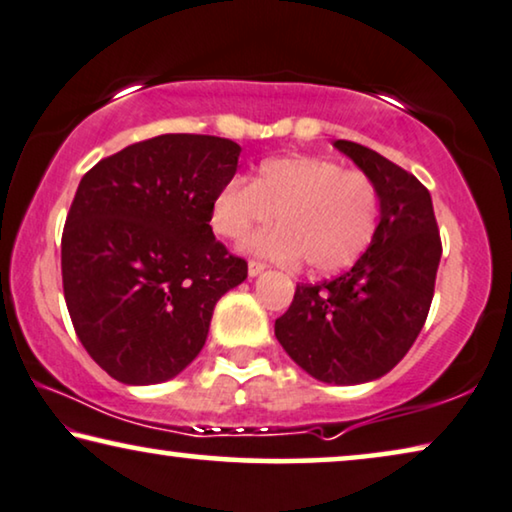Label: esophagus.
<instances>
[{"label":"esophagus","mask_w":512,"mask_h":512,"mask_svg":"<svg viewBox=\"0 0 512 512\" xmlns=\"http://www.w3.org/2000/svg\"><path fill=\"white\" fill-rule=\"evenodd\" d=\"M264 269H266L264 262H257V259H250V262H248V276H250V278L259 276V273H262Z\"/></svg>","instance_id":"1"}]
</instances>
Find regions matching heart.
<instances>
[{
  "mask_svg": "<svg viewBox=\"0 0 512 512\" xmlns=\"http://www.w3.org/2000/svg\"><path fill=\"white\" fill-rule=\"evenodd\" d=\"M380 190L364 171L318 155L273 157L259 164L253 185L232 178L215 194L211 227L225 239H248L246 248L278 262H299L318 273L355 264L371 246L380 225Z\"/></svg>",
  "mask_w": 512,
  "mask_h": 512,
  "instance_id": "b5f03b06",
  "label": "heart"
}]
</instances>
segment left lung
<instances>
[{
  "label": "left lung",
  "instance_id": "1",
  "mask_svg": "<svg viewBox=\"0 0 512 512\" xmlns=\"http://www.w3.org/2000/svg\"><path fill=\"white\" fill-rule=\"evenodd\" d=\"M383 199L371 246L350 271L297 285L276 338L308 376L359 385L397 366L424 327L441 262L431 194L413 174L359 143L334 141Z\"/></svg>",
  "mask_w": 512,
  "mask_h": 512
}]
</instances>
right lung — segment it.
I'll use <instances>...</instances> for the list:
<instances>
[{"instance_id": "right-lung-1", "label": "right lung", "mask_w": 512, "mask_h": 512, "mask_svg": "<svg viewBox=\"0 0 512 512\" xmlns=\"http://www.w3.org/2000/svg\"><path fill=\"white\" fill-rule=\"evenodd\" d=\"M239 155L220 136L162 134L81 178L62 232L64 301L83 348L120 383L178 376L218 299L248 278L208 225Z\"/></svg>"}]
</instances>
